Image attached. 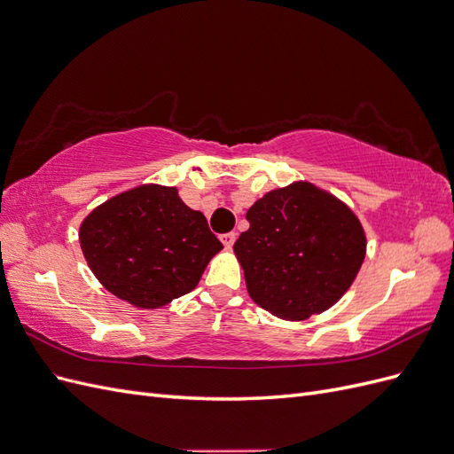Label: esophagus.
Here are the masks:
<instances>
[{
    "label": "esophagus",
    "instance_id": "1",
    "mask_svg": "<svg viewBox=\"0 0 454 454\" xmlns=\"http://www.w3.org/2000/svg\"><path fill=\"white\" fill-rule=\"evenodd\" d=\"M219 239H222L225 248H231V246L235 244V240H237V232H225V235H222Z\"/></svg>",
    "mask_w": 454,
    "mask_h": 454
}]
</instances>
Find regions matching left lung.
I'll return each instance as SVG.
<instances>
[{
  "label": "left lung",
  "mask_w": 454,
  "mask_h": 454,
  "mask_svg": "<svg viewBox=\"0 0 454 454\" xmlns=\"http://www.w3.org/2000/svg\"><path fill=\"white\" fill-rule=\"evenodd\" d=\"M232 246L261 309L301 322L332 309L365 259V231L348 206L310 182L269 191L246 212Z\"/></svg>",
  "instance_id": "8db88e82"
}]
</instances>
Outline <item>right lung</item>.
<instances>
[{"instance_id": "right-lung-1", "label": "right lung", "mask_w": 454, "mask_h": 454, "mask_svg": "<svg viewBox=\"0 0 454 454\" xmlns=\"http://www.w3.org/2000/svg\"><path fill=\"white\" fill-rule=\"evenodd\" d=\"M81 250L109 294L151 310L193 292L223 248L176 187L144 184L107 199L79 227Z\"/></svg>"}]
</instances>
